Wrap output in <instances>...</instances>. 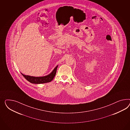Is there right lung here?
<instances>
[{
	"label": "right lung",
	"mask_w": 130,
	"mask_h": 130,
	"mask_svg": "<svg viewBox=\"0 0 130 130\" xmlns=\"http://www.w3.org/2000/svg\"><path fill=\"white\" fill-rule=\"evenodd\" d=\"M58 66H57L55 69L53 70V71L48 75H47L44 77H35L32 76H30L28 75H25L21 73L24 76L25 78L30 82L31 83L33 84H42L46 83L51 82L53 80L56 75L57 69Z\"/></svg>",
	"instance_id": "add662e5"
}]
</instances>
